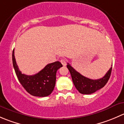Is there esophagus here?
<instances>
[{"label": "esophagus", "instance_id": "1", "mask_svg": "<svg viewBox=\"0 0 124 124\" xmlns=\"http://www.w3.org/2000/svg\"><path fill=\"white\" fill-rule=\"evenodd\" d=\"M60 62H61V63H62V65H63V66H66V65H67V62H66V61L65 59H61Z\"/></svg>", "mask_w": 124, "mask_h": 124}]
</instances>
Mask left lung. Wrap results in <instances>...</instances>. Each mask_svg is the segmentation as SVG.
Returning a JSON list of instances; mask_svg holds the SVG:
<instances>
[{"instance_id":"left-lung-1","label":"left lung","mask_w":124,"mask_h":124,"mask_svg":"<svg viewBox=\"0 0 124 124\" xmlns=\"http://www.w3.org/2000/svg\"><path fill=\"white\" fill-rule=\"evenodd\" d=\"M67 67L71 74L75 87L82 94H91L103 87L108 82L112 70V67H111L102 78L92 80L82 76L68 63Z\"/></svg>"}]
</instances>
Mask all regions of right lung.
<instances>
[{
	"label": "right lung",
	"mask_w": 124,
	"mask_h": 124,
	"mask_svg": "<svg viewBox=\"0 0 124 124\" xmlns=\"http://www.w3.org/2000/svg\"><path fill=\"white\" fill-rule=\"evenodd\" d=\"M12 63L20 83L28 93L35 97H44L50 95L56 83V74L57 70L62 67L59 61L48 63L41 71L32 76L22 74L18 69L12 52Z\"/></svg>",
	"instance_id": "right-lung-1"
}]
</instances>
